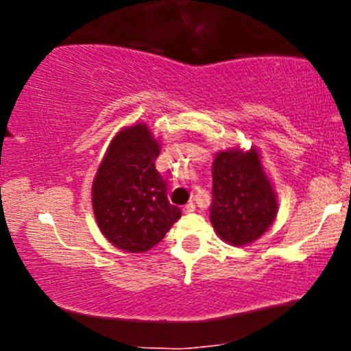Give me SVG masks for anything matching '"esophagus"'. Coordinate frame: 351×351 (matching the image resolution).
Here are the masks:
<instances>
[{
  "instance_id": "1",
  "label": "esophagus",
  "mask_w": 351,
  "mask_h": 351,
  "mask_svg": "<svg viewBox=\"0 0 351 351\" xmlns=\"http://www.w3.org/2000/svg\"><path fill=\"white\" fill-rule=\"evenodd\" d=\"M196 209V204L193 203V201H189L188 204H184V208H183V211L184 213H193Z\"/></svg>"
}]
</instances>
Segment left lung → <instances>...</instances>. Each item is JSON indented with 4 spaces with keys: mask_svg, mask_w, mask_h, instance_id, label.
Segmentation results:
<instances>
[{
    "mask_svg": "<svg viewBox=\"0 0 351 351\" xmlns=\"http://www.w3.org/2000/svg\"><path fill=\"white\" fill-rule=\"evenodd\" d=\"M277 215L276 193L256 148L217 153L213 163L209 219L228 244L245 245L261 237Z\"/></svg>",
    "mask_w": 351,
    "mask_h": 351,
    "instance_id": "8db88e82",
    "label": "left lung"
}]
</instances>
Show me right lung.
<instances>
[{"label": "right lung", "instance_id": "right-lung-1", "mask_svg": "<svg viewBox=\"0 0 351 351\" xmlns=\"http://www.w3.org/2000/svg\"><path fill=\"white\" fill-rule=\"evenodd\" d=\"M160 145L147 125L114 136L92 184V206L102 234L127 252H145L163 239L181 209L167 196L155 168Z\"/></svg>", "mask_w": 351, "mask_h": 351}]
</instances>
